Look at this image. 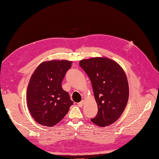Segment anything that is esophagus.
<instances>
[{
    "label": "esophagus",
    "mask_w": 159,
    "mask_h": 159,
    "mask_svg": "<svg viewBox=\"0 0 159 159\" xmlns=\"http://www.w3.org/2000/svg\"><path fill=\"white\" fill-rule=\"evenodd\" d=\"M84 100H82V101H81L80 102H79V103H78V106H79V107H82V106H83V105H84Z\"/></svg>",
    "instance_id": "obj_1"
}]
</instances>
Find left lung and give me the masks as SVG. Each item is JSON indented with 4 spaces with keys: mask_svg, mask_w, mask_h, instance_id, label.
Wrapping results in <instances>:
<instances>
[{
    "mask_svg": "<svg viewBox=\"0 0 159 159\" xmlns=\"http://www.w3.org/2000/svg\"><path fill=\"white\" fill-rule=\"evenodd\" d=\"M91 81L98 111L91 121L100 127L111 125L120 117L129 99V85L122 68L106 57L80 61Z\"/></svg>",
    "mask_w": 159,
    "mask_h": 159,
    "instance_id": "left-lung-1",
    "label": "left lung"
}]
</instances>
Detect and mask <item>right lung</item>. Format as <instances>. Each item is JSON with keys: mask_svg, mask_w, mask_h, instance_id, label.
<instances>
[{"mask_svg": "<svg viewBox=\"0 0 159 159\" xmlns=\"http://www.w3.org/2000/svg\"><path fill=\"white\" fill-rule=\"evenodd\" d=\"M71 61L43 62L32 75L27 88V103L35 121L42 125L54 126L64 117L74 102L61 88Z\"/></svg>", "mask_w": 159, "mask_h": 159, "instance_id": "right-lung-1", "label": "right lung"}]
</instances>
